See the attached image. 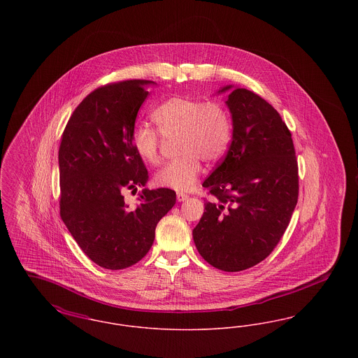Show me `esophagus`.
I'll return each mask as SVG.
<instances>
[{
    "instance_id": "34e87169",
    "label": "esophagus",
    "mask_w": 358,
    "mask_h": 358,
    "mask_svg": "<svg viewBox=\"0 0 358 358\" xmlns=\"http://www.w3.org/2000/svg\"><path fill=\"white\" fill-rule=\"evenodd\" d=\"M187 199V194L185 193H177V201L181 203V201H185Z\"/></svg>"
}]
</instances>
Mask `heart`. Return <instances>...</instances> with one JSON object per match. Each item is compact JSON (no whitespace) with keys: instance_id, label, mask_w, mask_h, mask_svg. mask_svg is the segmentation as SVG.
Wrapping results in <instances>:
<instances>
[{"instance_id":"b5f03b06","label":"heart","mask_w":358,"mask_h":358,"mask_svg":"<svg viewBox=\"0 0 358 358\" xmlns=\"http://www.w3.org/2000/svg\"><path fill=\"white\" fill-rule=\"evenodd\" d=\"M152 120L164 138L178 136L177 153L181 155L157 171L154 180L158 187L177 192L190 189L201 173L199 158L215 162L222 158L231 143V118L219 102L173 96L154 110ZM133 146L146 164H159L161 138L153 129L136 127Z\"/></svg>"}]
</instances>
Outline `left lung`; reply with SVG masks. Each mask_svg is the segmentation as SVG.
<instances>
[{"instance_id":"1","label":"left lung","mask_w":358,"mask_h":358,"mask_svg":"<svg viewBox=\"0 0 358 358\" xmlns=\"http://www.w3.org/2000/svg\"><path fill=\"white\" fill-rule=\"evenodd\" d=\"M232 118L227 155L203 182L217 200L193 229L197 251L227 273L254 267L273 252L298 201V164L286 123L257 94L222 87Z\"/></svg>"}]
</instances>
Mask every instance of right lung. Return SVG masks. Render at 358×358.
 Masks as SVG:
<instances>
[{
	"label": "right lung",
	"instance_id": "right-lung-1",
	"mask_svg": "<svg viewBox=\"0 0 358 358\" xmlns=\"http://www.w3.org/2000/svg\"><path fill=\"white\" fill-rule=\"evenodd\" d=\"M152 80L104 85L75 108L59 149L60 216L94 263L123 270L153 245L155 227L176 204L166 187L142 189L134 206L123 189L145 187L149 174L133 146L136 114Z\"/></svg>",
	"mask_w": 358,
	"mask_h": 358
}]
</instances>
